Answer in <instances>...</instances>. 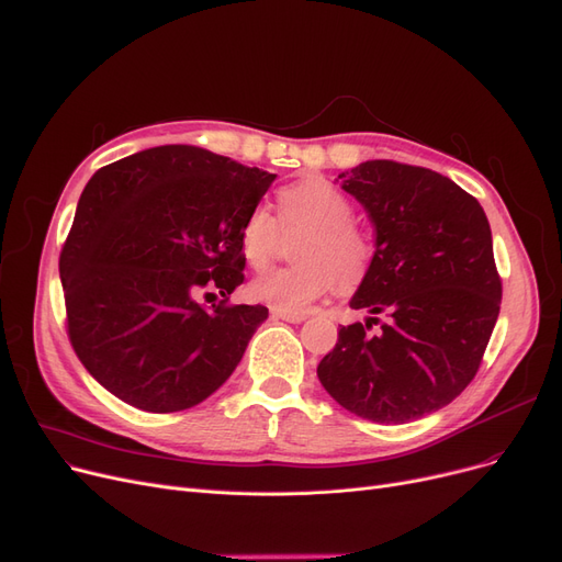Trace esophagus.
<instances>
[{"label": "esophagus", "instance_id": "1", "mask_svg": "<svg viewBox=\"0 0 562 562\" xmlns=\"http://www.w3.org/2000/svg\"><path fill=\"white\" fill-rule=\"evenodd\" d=\"M272 318L285 321V323H302L304 321V316H295V313H283V311H277V308H272Z\"/></svg>", "mask_w": 562, "mask_h": 562}]
</instances>
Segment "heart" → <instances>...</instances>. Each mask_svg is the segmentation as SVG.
<instances>
[{
  "mask_svg": "<svg viewBox=\"0 0 562 562\" xmlns=\"http://www.w3.org/2000/svg\"><path fill=\"white\" fill-rule=\"evenodd\" d=\"M279 221L265 207L246 214L239 249L254 269H265L279 254L281 233L306 231L295 246L293 267L274 269L251 283V295L283 313H304L331 283L341 290L364 281L373 260V239L355 221V205L327 179H302L277 193Z\"/></svg>",
  "mask_w": 562,
  "mask_h": 562,
  "instance_id": "heart-1",
  "label": "heart"
}]
</instances>
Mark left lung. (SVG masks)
<instances>
[{
    "instance_id": "left-lung-1",
    "label": "left lung",
    "mask_w": 562,
    "mask_h": 562,
    "mask_svg": "<svg viewBox=\"0 0 562 562\" xmlns=\"http://www.w3.org/2000/svg\"><path fill=\"white\" fill-rule=\"evenodd\" d=\"M341 177L375 228L350 300L373 318L339 329L318 378L357 417L406 424L457 398L482 364L503 297L491 228L473 195L429 168L383 159Z\"/></svg>"
}]
</instances>
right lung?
<instances>
[{
	"instance_id": "obj_1",
	"label": "right lung",
	"mask_w": 562,
	"mask_h": 562,
	"mask_svg": "<svg viewBox=\"0 0 562 562\" xmlns=\"http://www.w3.org/2000/svg\"><path fill=\"white\" fill-rule=\"evenodd\" d=\"M277 175L164 145L89 179L59 254L66 334L99 383L133 408L177 413L216 392L267 318L233 304L241 223ZM224 297L205 307L196 297Z\"/></svg>"
}]
</instances>
